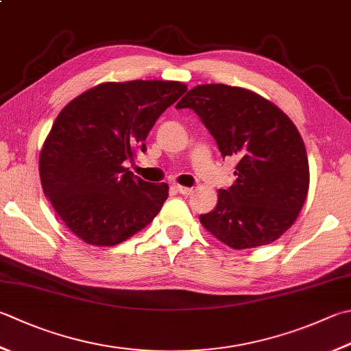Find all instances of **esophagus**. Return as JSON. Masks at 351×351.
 Here are the masks:
<instances>
[{"label": "esophagus", "instance_id": "34e87169", "mask_svg": "<svg viewBox=\"0 0 351 351\" xmlns=\"http://www.w3.org/2000/svg\"><path fill=\"white\" fill-rule=\"evenodd\" d=\"M174 188H176V191L178 194H182V195H189L191 193H193V188H188V186H182V184H174Z\"/></svg>", "mask_w": 351, "mask_h": 351}]
</instances>
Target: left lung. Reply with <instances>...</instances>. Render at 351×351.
<instances>
[{
	"instance_id": "obj_1",
	"label": "left lung",
	"mask_w": 351,
	"mask_h": 351,
	"mask_svg": "<svg viewBox=\"0 0 351 351\" xmlns=\"http://www.w3.org/2000/svg\"><path fill=\"white\" fill-rule=\"evenodd\" d=\"M176 108H191L223 157L237 156V180L218 189L203 228L232 249L270 244L295 223L308 191L304 142L286 113L254 91L224 84L197 85Z\"/></svg>"
}]
</instances>
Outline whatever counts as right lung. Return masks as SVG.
Wrapping results in <instances>:
<instances>
[{"label":"right lung","instance_id":"add662e5","mask_svg":"<svg viewBox=\"0 0 351 351\" xmlns=\"http://www.w3.org/2000/svg\"><path fill=\"white\" fill-rule=\"evenodd\" d=\"M188 87L177 81L104 82L58 114L39 154L45 197L73 234L116 246L154 220L167 183H149L123 167L133 160L165 110Z\"/></svg>","mask_w":351,"mask_h":351}]
</instances>
